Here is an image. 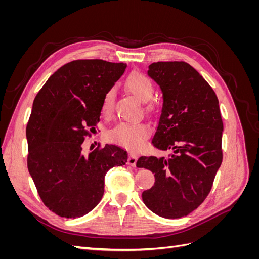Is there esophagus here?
I'll list each match as a JSON object with an SVG mask.
<instances>
[{
  "label": "esophagus",
  "mask_w": 259,
  "mask_h": 259,
  "mask_svg": "<svg viewBox=\"0 0 259 259\" xmlns=\"http://www.w3.org/2000/svg\"><path fill=\"white\" fill-rule=\"evenodd\" d=\"M137 155L136 154H134V153H130V155H128V160H127V163H128V165H131V166H135L136 165V162H137Z\"/></svg>",
  "instance_id": "obj_1"
}]
</instances>
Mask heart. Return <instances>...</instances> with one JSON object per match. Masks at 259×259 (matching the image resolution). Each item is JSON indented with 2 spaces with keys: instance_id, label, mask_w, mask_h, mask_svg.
I'll return each mask as SVG.
<instances>
[{
  "instance_id": "1",
  "label": "heart",
  "mask_w": 259,
  "mask_h": 259,
  "mask_svg": "<svg viewBox=\"0 0 259 259\" xmlns=\"http://www.w3.org/2000/svg\"><path fill=\"white\" fill-rule=\"evenodd\" d=\"M126 89L137 99L143 103L150 100L154 94V86L148 76L140 72L131 73L125 81ZM114 89L110 88L104 95L101 101V112L103 114H109L113 108ZM150 134L149 125L143 122L136 123H117L114 127L108 132V138L110 142L121 145L130 150H137L145 143L146 138Z\"/></svg>"
}]
</instances>
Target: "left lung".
<instances>
[{"instance_id":"left-lung-1","label":"left lung","mask_w":259,"mask_h":259,"mask_svg":"<svg viewBox=\"0 0 259 259\" xmlns=\"http://www.w3.org/2000/svg\"><path fill=\"white\" fill-rule=\"evenodd\" d=\"M148 75L160 86L163 107L152 145L168 158L140 156L136 165L154 173L143 201L163 218H180L208 195L223 161L224 125L215 92L185 61H159Z\"/></svg>"}]
</instances>
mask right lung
Instances as JSON below:
<instances>
[{"label": "right lung", "instance_id": "1", "mask_svg": "<svg viewBox=\"0 0 259 259\" xmlns=\"http://www.w3.org/2000/svg\"><path fill=\"white\" fill-rule=\"evenodd\" d=\"M126 64L81 59L60 67L36 94L27 124L28 169L41 200L58 216L76 218L97 206L105 176L127 162L115 145L88 155L82 145L99 122L105 93Z\"/></svg>", "mask_w": 259, "mask_h": 259}]
</instances>
